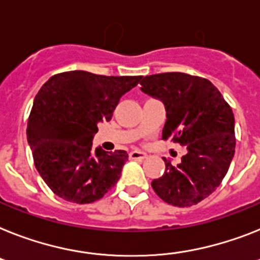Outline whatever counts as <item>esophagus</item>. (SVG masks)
Returning <instances> with one entry per match:
<instances>
[{
	"label": "esophagus",
	"mask_w": 260,
	"mask_h": 260,
	"mask_svg": "<svg viewBox=\"0 0 260 260\" xmlns=\"http://www.w3.org/2000/svg\"><path fill=\"white\" fill-rule=\"evenodd\" d=\"M128 156H130V159H146L147 154L143 153V151H139V150H134V151L128 154Z\"/></svg>",
	"instance_id": "esophagus-1"
}]
</instances>
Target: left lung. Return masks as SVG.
Returning a JSON list of instances; mask_svg holds the SVG:
<instances>
[{"instance_id": "left-lung-1", "label": "left lung", "mask_w": 260, "mask_h": 260, "mask_svg": "<svg viewBox=\"0 0 260 260\" xmlns=\"http://www.w3.org/2000/svg\"><path fill=\"white\" fill-rule=\"evenodd\" d=\"M141 90L166 106L162 139L187 149L181 164L164 158L166 171L151 182L162 201L190 207L215 191L229 171L235 153L234 114L209 79L186 73L146 76Z\"/></svg>"}]
</instances>
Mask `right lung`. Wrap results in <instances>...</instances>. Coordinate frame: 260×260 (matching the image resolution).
I'll return each mask as SVG.
<instances>
[{
  "label": "right lung",
  "instance_id": "add662e5",
  "mask_svg": "<svg viewBox=\"0 0 260 260\" xmlns=\"http://www.w3.org/2000/svg\"><path fill=\"white\" fill-rule=\"evenodd\" d=\"M141 78L74 70L50 77L41 87L27 121V142L36 169L59 198L86 205L114 187L127 153L93 150L91 141L98 122L110 121L121 96Z\"/></svg>",
  "mask_w": 260,
  "mask_h": 260
}]
</instances>
